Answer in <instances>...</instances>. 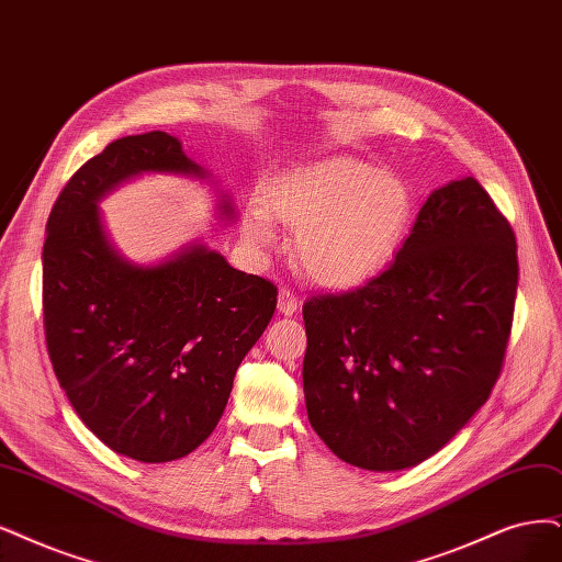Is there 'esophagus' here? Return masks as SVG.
Instances as JSON below:
<instances>
[{
    "mask_svg": "<svg viewBox=\"0 0 562 562\" xmlns=\"http://www.w3.org/2000/svg\"><path fill=\"white\" fill-rule=\"evenodd\" d=\"M296 307H299L296 294L289 286H282L280 294H278V310H280V313L282 315H294Z\"/></svg>",
    "mask_w": 562,
    "mask_h": 562,
    "instance_id": "34e87169",
    "label": "esophagus"
}]
</instances>
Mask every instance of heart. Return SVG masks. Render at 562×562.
Returning a JSON list of instances; mask_svg holds the SVG:
<instances>
[{
    "label": "heart",
    "mask_w": 562,
    "mask_h": 562,
    "mask_svg": "<svg viewBox=\"0 0 562 562\" xmlns=\"http://www.w3.org/2000/svg\"><path fill=\"white\" fill-rule=\"evenodd\" d=\"M270 211L294 226L307 276L322 284H351L370 276L396 247L407 215V184L380 166L338 157L280 180ZM255 243L270 238L266 217H249Z\"/></svg>",
    "instance_id": "heart-1"
}]
</instances>
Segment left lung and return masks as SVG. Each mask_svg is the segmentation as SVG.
<instances>
[{
  "instance_id": "8db88e82",
  "label": "left lung",
  "mask_w": 562,
  "mask_h": 562,
  "mask_svg": "<svg viewBox=\"0 0 562 562\" xmlns=\"http://www.w3.org/2000/svg\"><path fill=\"white\" fill-rule=\"evenodd\" d=\"M516 236L474 178L435 190L398 255L303 303L307 419L349 465L405 470L440 451L501 378Z\"/></svg>"
}]
</instances>
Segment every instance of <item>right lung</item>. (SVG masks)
<instances>
[{
    "instance_id": "right-lung-1",
    "label": "right lung",
    "mask_w": 562,
    "mask_h": 562,
    "mask_svg": "<svg viewBox=\"0 0 562 562\" xmlns=\"http://www.w3.org/2000/svg\"><path fill=\"white\" fill-rule=\"evenodd\" d=\"M143 171L205 176L166 132L117 138L82 164L48 217L44 330L82 424L122 456L166 463L215 430L278 286L203 245L153 268L120 259L97 201Z\"/></svg>"
}]
</instances>
